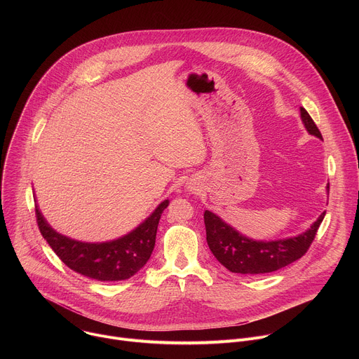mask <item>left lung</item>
I'll return each mask as SVG.
<instances>
[{"instance_id": "1", "label": "left lung", "mask_w": 359, "mask_h": 359, "mask_svg": "<svg viewBox=\"0 0 359 359\" xmlns=\"http://www.w3.org/2000/svg\"><path fill=\"white\" fill-rule=\"evenodd\" d=\"M299 114L306 132L323 139L309 112L299 108ZM327 191H330V183L327 184ZM324 216L325 212L321 213L309 230L298 236L271 241L252 240L243 236L210 210L204 212V224L209 248L219 263L231 273L252 276L277 271L301 259L310 248Z\"/></svg>"}]
</instances>
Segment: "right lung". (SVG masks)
I'll return each instance as SVG.
<instances>
[{
  "label": "right lung",
  "instance_id": "1",
  "mask_svg": "<svg viewBox=\"0 0 359 359\" xmlns=\"http://www.w3.org/2000/svg\"><path fill=\"white\" fill-rule=\"evenodd\" d=\"M169 200H163L144 222L130 233L111 241L86 243L55 231L35 204L36 223L42 237L65 266L97 281H121L135 276L150 259L156 231Z\"/></svg>",
  "mask_w": 359,
  "mask_h": 359
}]
</instances>
